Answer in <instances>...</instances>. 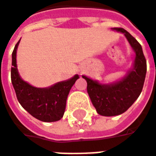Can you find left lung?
<instances>
[{
    "mask_svg": "<svg viewBox=\"0 0 156 156\" xmlns=\"http://www.w3.org/2000/svg\"><path fill=\"white\" fill-rule=\"evenodd\" d=\"M112 29L124 34L135 51L132 69L122 79L109 85L99 84L82 76L87 82V92L97 113L107 117L122 114L133 105L142 91L146 74V60L140 43L122 28Z\"/></svg>",
    "mask_w": 156,
    "mask_h": 156,
    "instance_id": "obj_1",
    "label": "left lung"
}]
</instances>
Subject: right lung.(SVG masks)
<instances>
[{
	"label": "right lung",
	"instance_id": "1",
	"mask_svg": "<svg viewBox=\"0 0 156 156\" xmlns=\"http://www.w3.org/2000/svg\"><path fill=\"white\" fill-rule=\"evenodd\" d=\"M20 41L16 43L12 52L11 67V82L19 103L29 114L40 121H58L65 113L67 96L79 76L75 75L70 80L48 88H37L29 85L21 79L17 69L16 51Z\"/></svg>",
	"mask_w": 156,
	"mask_h": 156
}]
</instances>
